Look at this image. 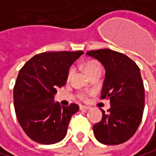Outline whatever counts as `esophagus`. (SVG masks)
Here are the masks:
<instances>
[{"mask_svg": "<svg viewBox=\"0 0 156 156\" xmlns=\"http://www.w3.org/2000/svg\"><path fill=\"white\" fill-rule=\"evenodd\" d=\"M80 109L81 111H87V110H89V109H90V107H88V106H83V105H80Z\"/></svg>", "mask_w": 156, "mask_h": 156, "instance_id": "obj_1", "label": "esophagus"}]
</instances>
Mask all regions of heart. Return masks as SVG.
<instances>
[{
	"instance_id": "obj_1",
	"label": "heart",
	"mask_w": 156,
	"mask_h": 156,
	"mask_svg": "<svg viewBox=\"0 0 156 156\" xmlns=\"http://www.w3.org/2000/svg\"><path fill=\"white\" fill-rule=\"evenodd\" d=\"M100 68H101V65L96 61H88V62H86L84 64V70H85L87 75H89L90 73H91V72H93V71H95L97 69H100ZM71 73H72V71L70 70L68 75L71 76Z\"/></svg>"
}]
</instances>
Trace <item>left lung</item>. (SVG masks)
I'll list each match as a JSON object with an SVG mask.
<instances>
[{"instance_id": "8db88e82", "label": "left lung", "mask_w": 156, "mask_h": 156, "mask_svg": "<svg viewBox=\"0 0 156 156\" xmlns=\"http://www.w3.org/2000/svg\"><path fill=\"white\" fill-rule=\"evenodd\" d=\"M99 60L105 68L101 99H110L109 112L93 125L96 139L104 144L116 145L128 141L137 131L144 109V88L140 68L127 55L100 49L86 53Z\"/></svg>"}]
</instances>
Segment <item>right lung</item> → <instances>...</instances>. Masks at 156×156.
Instances as JSON below:
<instances>
[{"label": "right lung", "mask_w": 156, "mask_h": 156, "mask_svg": "<svg viewBox=\"0 0 156 156\" xmlns=\"http://www.w3.org/2000/svg\"><path fill=\"white\" fill-rule=\"evenodd\" d=\"M82 51L44 52L27 61L19 71L13 89L17 120L33 141L54 144L62 141L76 104L61 106L55 101L57 90L66 83L69 68Z\"/></svg>", "instance_id": "add662e5"}]
</instances>
